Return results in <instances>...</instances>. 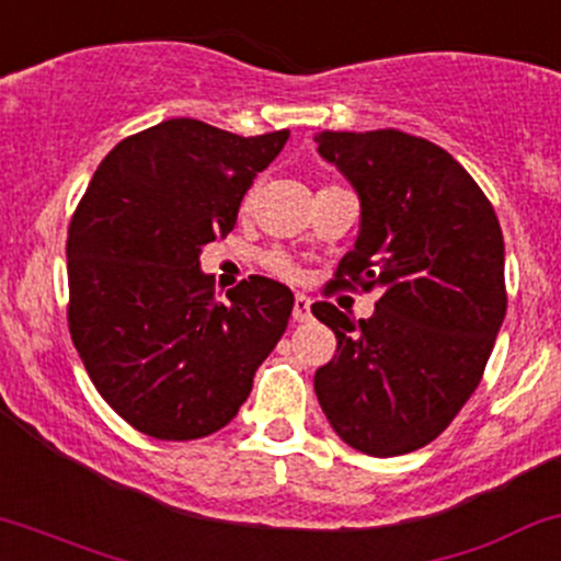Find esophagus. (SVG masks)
Here are the masks:
<instances>
[{
    "label": "esophagus",
    "instance_id": "34e87169",
    "mask_svg": "<svg viewBox=\"0 0 561 561\" xmlns=\"http://www.w3.org/2000/svg\"><path fill=\"white\" fill-rule=\"evenodd\" d=\"M293 319H295V322H309V319H311V300L306 298V295H295Z\"/></svg>",
    "mask_w": 561,
    "mask_h": 561
}]
</instances>
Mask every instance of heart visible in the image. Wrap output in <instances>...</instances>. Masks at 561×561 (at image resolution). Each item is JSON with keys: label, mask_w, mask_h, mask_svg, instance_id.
I'll return each mask as SVG.
<instances>
[{"label": "heart", "mask_w": 561, "mask_h": 561, "mask_svg": "<svg viewBox=\"0 0 561 561\" xmlns=\"http://www.w3.org/2000/svg\"><path fill=\"white\" fill-rule=\"evenodd\" d=\"M252 196H255V191H248V194H244V199H242V213L250 210ZM266 266H268L271 271H274V274H279V276H290V274H293V266H290V263H287V257H285V255H276V252H271V255L266 257Z\"/></svg>", "instance_id": "obj_1"}]
</instances>
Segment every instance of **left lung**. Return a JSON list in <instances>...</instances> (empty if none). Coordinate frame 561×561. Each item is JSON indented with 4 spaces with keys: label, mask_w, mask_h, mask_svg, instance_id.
<instances>
[{
    "label": "left lung",
    "mask_w": 561,
    "mask_h": 561,
    "mask_svg": "<svg viewBox=\"0 0 561 561\" xmlns=\"http://www.w3.org/2000/svg\"><path fill=\"white\" fill-rule=\"evenodd\" d=\"M313 140L362 207L335 285L380 290L359 322L324 300L311 306L337 337L313 391L348 447L412 453L450 426L482 380L506 317L501 224L477 181L426 138L324 130Z\"/></svg>",
    "instance_id": "left-lung-1"
}]
</instances>
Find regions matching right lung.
<instances>
[{
	"label": "right lung",
	"instance_id": "1",
	"mask_svg": "<svg viewBox=\"0 0 561 561\" xmlns=\"http://www.w3.org/2000/svg\"><path fill=\"white\" fill-rule=\"evenodd\" d=\"M290 130L242 138L168 119L106 153L69 226V330L98 393L133 428L186 442L224 428L285 335L290 287L250 276L215 300L199 255Z\"/></svg>",
	"mask_w": 561,
	"mask_h": 561
}]
</instances>
